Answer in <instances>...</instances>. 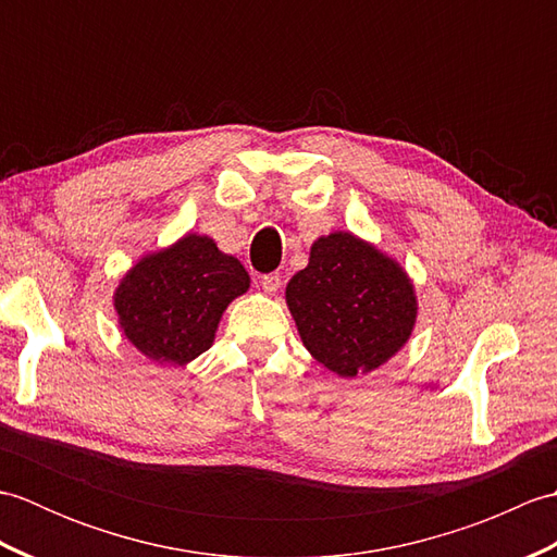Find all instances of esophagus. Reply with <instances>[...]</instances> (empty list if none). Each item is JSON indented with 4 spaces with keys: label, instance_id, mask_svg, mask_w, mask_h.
Listing matches in <instances>:
<instances>
[{
    "label": "esophagus",
    "instance_id": "obj_1",
    "mask_svg": "<svg viewBox=\"0 0 557 557\" xmlns=\"http://www.w3.org/2000/svg\"><path fill=\"white\" fill-rule=\"evenodd\" d=\"M260 287H263V292L268 294H275L282 287V277L277 272H270V275H263V280H260Z\"/></svg>",
    "mask_w": 557,
    "mask_h": 557
}]
</instances>
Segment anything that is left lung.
<instances>
[{"instance_id": "left-lung-1", "label": "left lung", "mask_w": 557, "mask_h": 557, "mask_svg": "<svg viewBox=\"0 0 557 557\" xmlns=\"http://www.w3.org/2000/svg\"><path fill=\"white\" fill-rule=\"evenodd\" d=\"M285 299L304 347L339 377L381 369L407 345L419 315L399 260L342 230L311 244L309 265L287 282Z\"/></svg>"}]
</instances>
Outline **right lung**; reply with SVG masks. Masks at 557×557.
Wrapping results in <instances>:
<instances>
[{
  "label": "right lung",
  "instance_id": "add662e5",
  "mask_svg": "<svg viewBox=\"0 0 557 557\" xmlns=\"http://www.w3.org/2000/svg\"><path fill=\"white\" fill-rule=\"evenodd\" d=\"M251 287L239 258L188 232L124 272L112 306L124 337L160 366H186L215 342L222 313Z\"/></svg>",
  "mask_w": 557,
  "mask_h": 557
}]
</instances>
